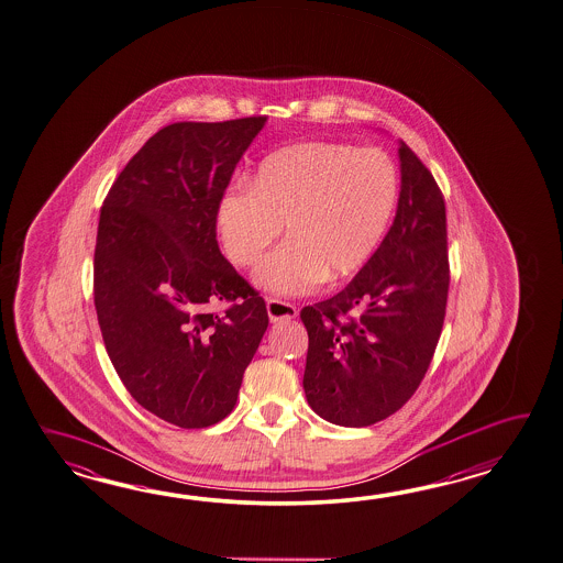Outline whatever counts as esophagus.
<instances>
[{
    "mask_svg": "<svg viewBox=\"0 0 563 563\" xmlns=\"http://www.w3.org/2000/svg\"><path fill=\"white\" fill-rule=\"evenodd\" d=\"M266 311H268V319L271 323H280V321H290L297 317V307L285 302V300L268 299L266 300Z\"/></svg>",
    "mask_w": 563,
    "mask_h": 563,
    "instance_id": "1",
    "label": "esophagus"
}]
</instances>
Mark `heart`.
<instances>
[{
  "label": "heart",
  "instance_id": "1",
  "mask_svg": "<svg viewBox=\"0 0 563 563\" xmlns=\"http://www.w3.org/2000/svg\"><path fill=\"white\" fill-rule=\"evenodd\" d=\"M398 172L377 147L311 141L268 155L249 186L224 191L216 230L225 256L251 266L285 224V244L254 271V283L275 295H305L323 280H341L369 261L398 201Z\"/></svg>",
  "mask_w": 563,
  "mask_h": 563
}]
</instances>
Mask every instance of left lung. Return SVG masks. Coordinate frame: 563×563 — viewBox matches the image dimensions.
<instances>
[{
	"mask_svg": "<svg viewBox=\"0 0 563 563\" xmlns=\"http://www.w3.org/2000/svg\"><path fill=\"white\" fill-rule=\"evenodd\" d=\"M394 224L347 287L300 311L309 333L302 388L331 424L362 428L398 412L437 350L449 297L442 191L400 141Z\"/></svg>",
	"mask_w": 563,
	"mask_h": 563,
	"instance_id": "1",
	"label": "left lung"
}]
</instances>
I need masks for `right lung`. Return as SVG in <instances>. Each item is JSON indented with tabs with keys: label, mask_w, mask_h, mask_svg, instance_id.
<instances>
[{
	"label": "right lung",
	"mask_w": 563,
	"mask_h": 563,
	"mask_svg": "<svg viewBox=\"0 0 563 563\" xmlns=\"http://www.w3.org/2000/svg\"><path fill=\"white\" fill-rule=\"evenodd\" d=\"M266 117L163 126L119 174L100 210L95 307L126 391L179 428L234 410L268 314L225 261L216 210ZM218 301H230L213 313Z\"/></svg>",
	"instance_id": "add662e5"
}]
</instances>
